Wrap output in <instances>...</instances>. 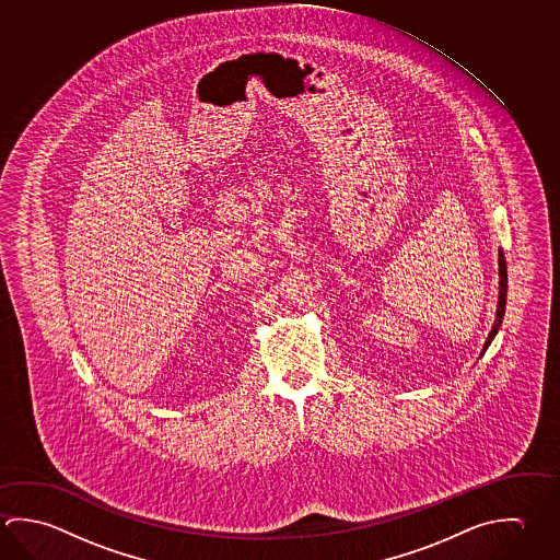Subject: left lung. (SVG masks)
Returning <instances> with one entry per match:
<instances>
[{
	"mask_svg": "<svg viewBox=\"0 0 560 560\" xmlns=\"http://www.w3.org/2000/svg\"><path fill=\"white\" fill-rule=\"evenodd\" d=\"M505 296H508V267H505L503 252L500 249V301H498V314H495V324L491 326L490 336H488V340H486V346H483L481 353L488 350V346H490L491 340H493V336L500 330L501 318H503V314H505Z\"/></svg>",
	"mask_w": 560,
	"mask_h": 560,
	"instance_id": "8db88e82",
	"label": "left lung"
}]
</instances>
